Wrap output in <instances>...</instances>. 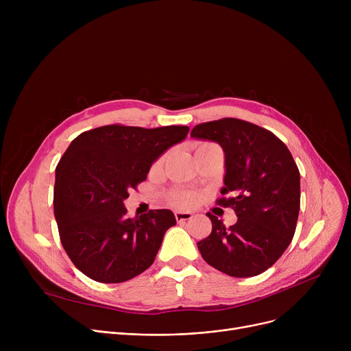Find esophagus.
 Returning a JSON list of instances; mask_svg holds the SVG:
<instances>
[{
    "instance_id": "34e87169",
    "label": "esophagus",
    "mask_w": 351,
    "mask_h": 351,
    "mask_svg": "<svg viewBox=\"0 0 351 351\" xmlns=\"http://www.w3.org/2000/svg\"><path fill=\"white\" fill-rule=\"evenodd\" d=\"M175 217L178 222H186V220H191L193 217V215L191 212H183V210H176L175 212Z\"/></svg>"
}]
</instances>
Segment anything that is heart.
<instances>
[{
	"label": "heart",
	"instance_id": "1",
	"mask_svg": "<svg viewBox=\"0 0 351 351\" xmlns=\"http://www.w3.org/2000/svg\"><path fill=\"white\" fill-rule=\"evenodd\" d=\"M206 145H208V143H206ZM200 146H204V145H200ZM163 159H165V158H160L158 163L160 165V163L163 162ZM192 200H193V197H192V195L188 193V192H178V193L173 195V202H175V204H178V205H189Z\"/></svg>",
	"mask_w": 351,
	"mask_h": 351
}]
</instances>
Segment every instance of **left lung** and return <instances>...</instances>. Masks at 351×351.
<instances>
[{
	"mask_svg": "<svg viewBox=\"0 0 351 351\" xmlns=\"http://www.w3.org/2000/svg\"><path fill=\"white\" fill-rule=\"evenodd\" d=\"M192 138L217 142L225 152L219 205L232 208L229 229L208 213L210 234L197 242L205 262L232 278H252L276 263L290 245L300 209V172L287 146L265 128L223 118L196 125Z\"/></svg>",
	"mask_w": 351,
	"mask_h": 351,
	"instance_id": "obj_1",
	"label": "left lung"
}]
</instances>
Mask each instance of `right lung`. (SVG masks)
I'll list each match as a JSON object with an SVG mask.
<instances>
[{"mask_svg": "<svg viewBox=\"0 0 351 351\" xmlns=\"http://www.w3.org/2000/svg\"><path fill=\"white\" fill-rule=\"evenodd\" d=\"M188 132L175 125H106L71 142L55 169L53 215L66 254L89 279L122 283L155 262L175 215L156 209L129 219L123 200Z\"/></svg>", "mask_w": 351, "mask_h": 351, "instance_id": "obj_1", "label": "right lung"}]
</instances>
